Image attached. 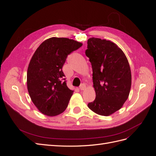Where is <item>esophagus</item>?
Segmentation results:
<instances>
[{"instance_id": "34e87169", "label": "esophagus", "mask_w": 156, "mask_h": 156, "mask_svg": "<svg viewBox=\"0 0 156 156\" xmlns=\"http://www.w3.org/2000/svg\"><path fill=\"white\" fill-rule=\"evenodd\" d=\"M86 85L84 84H81V85H80V87H79V89L81 90H85L86 89Z\"/></svg>"}]
</instances>
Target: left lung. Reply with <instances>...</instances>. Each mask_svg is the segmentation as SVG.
<instances>
[{"label": "left lung", "instance_id": "8db88e82", "mask_svg": "<svg viewBox=\"0 0 156 156\" xmlns=\"http://www.w3.org/2000/svg\"><path fill=\"white\" fill-rule=\"evenodd\" d=\"M85 54L92 68L96 98L88 107L101 116L119 111L128 98L131 73L128 60L122 50L113 42L96 37L87 41Z\"/></svg>", "mask_w": 156, "mask_h": 156}]
</instances>
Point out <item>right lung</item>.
Masks as SVG:
<instances>
[{
	"label": "right lung",
	"mask_w": 156,
	"mask_h": 156,
	"mask_svg": "<svg viewBox=\"0 0 156 156\" xmlns=\"http://www.w3.org/2000/svg\"><path fill=\"white\" fill-rule=\"evenodd\" d=\"M82 45L66 37H53L42 42L33 55L27 69V89L42 114L54 116L67 108L73 90L64 81L62 68L68 55Z\"/></svg>",
	"instance_id": "obj_1"
}]
</instances>
